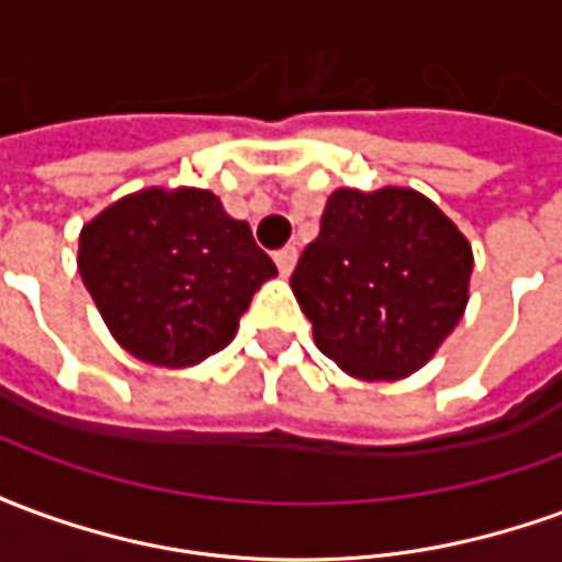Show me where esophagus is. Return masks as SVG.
I'll return each mask as SVG.
<instances>
[{
  "label": "esophagus",
  "mask_w": 562,
  "mask_h": 562,
  "mask_svg": "<svg viewBox=\"0 0 562 562\" xmlns=\"http://www.w3.org/2000/svg\"><path fill=\"white\" fill-rule=\"evenodd\" d=\"M273 261H277V268H280L282 277H289L294 270V265H297V249H294V246H282L280 252L273 256Z\"/></svg>",
  "instance_id": "esophagus-1"
}]
</instances>
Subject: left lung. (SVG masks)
Masks as SVG:
<instances>
[{
  "label": "left lung",
  "mask_w": 562,
  "mask_h": 562,
  "mask_svg": "<svg viewBox=\"0 0 562 562\" xmlns=\"http://www.w3.org/2000/svg\"><path fill=\"white\" fill-rule=\"evenodd\" d=\"M472 246L415 189H337L292 273L318 352L364 382L422 370L467 310Z\"/></svg>",
  "instance_id": "1"
}]
</instances>
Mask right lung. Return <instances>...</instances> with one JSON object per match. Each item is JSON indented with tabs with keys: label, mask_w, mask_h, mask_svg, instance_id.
Segmentation results:
<instances>
[{
	"label": "right lung",
	"mask_w": 562,
	"mask_h": 562,
	"mask_svg": "<svg viewBox=\"0 0 562 562\" xmlns=\"http://www.w3.org/2000/svg\"><path fill=\"white\" fill-rule=\"evenodd\" d=\"M80 280L114 340L138 361L192 367L225 349L277 277L244 220L207 189H140L80 232Z\"/></svg>",
	"instance_id": "right-lung-1"
}]
</instances>
